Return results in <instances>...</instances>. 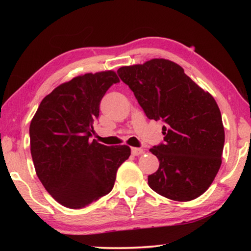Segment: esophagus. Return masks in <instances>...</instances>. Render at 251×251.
I'll return each instance as SVG.
<instances>
[{
  "label": "esophagus",
  "mask_w": 251,
  "mask_h": 251,
  "mask_svg": "<svg viewBox=\"0 0 251 251\" xmlns=\"http://www.w3.org/2000/svg\"><path fill=\"white\" fill-rule=\"evenodd\" d=\"M131 154H133L134 156H138V155L144 154V151L142 150V148L133 147V148H131Z\"/></svg>",
  "instance_id": "esophagus-1"
}]
</instances>
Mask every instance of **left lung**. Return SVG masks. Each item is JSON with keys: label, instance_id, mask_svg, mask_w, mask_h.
<instances>
[{"label": "left lung", "instance_id": "1", "mask_svg": "<svg viewBox=\"0 0 251 251\" xmlns=\"http://www.w3.org/2000/svg\"><path fill=\"white\" fill-rule=\"evenodd\" d=\"M150 120H161L164 143L150 151L159 160L148 185L161 196L189 201L209 188L222 165L225 130L217 103L168 59L118 69Z\"/></svg>", "mask_w": 251, "mask_h": 251}]
</instances>
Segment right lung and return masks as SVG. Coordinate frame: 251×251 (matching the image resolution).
Returning <instances> with one entry per match:
<instances>
[{
    "mask_svg": "<svg viewBox=\"0 0 251 251\" xmlns=\"http://www.w3.org/2000/svg\"><path fill=\"white\" fill-rule=\"evenodd\" d=\"M115 72L74 77L45 96L29 125L31 154L45 189L61 205L78 209L113 189L118 167L130 148L91 141L100 104Z\"/></svg>",
    "mask_w": 251,
    "mask_h": 251,
    "instance_id": "1",
    "label": "right lung"
}]
</instances>
